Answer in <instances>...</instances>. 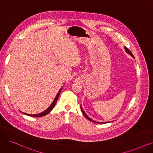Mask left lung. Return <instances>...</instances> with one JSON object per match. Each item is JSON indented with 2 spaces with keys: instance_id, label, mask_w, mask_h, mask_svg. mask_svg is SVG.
Instances as JSON below:
<instances>
[{
  "instance_id": "8db88e82",
  "label": "left lung",
  "mask_w": 153,
  "mask_h": 153,
  "mask_svg": "<svg viewBox=\"0 0 153 153\" xmlns=\"http://www.w3.org/2000/svg\"><path fill=\"white\" fill-rule=\"evenodd\" d=\"M125 51L128 53V54H129L131 57H133V58H134V56L133 55V54L131 53V52L127 48H126L125 46ZM81 110H82V114H83V115L85 116V117L87 118V119H88L89 120V121H91V122H93V123H108L109 122H95L94 120H92L90 117H89L87 116V115L85 114V112L84 111V110H83V108H82V105H81Z\"/></svg>"
}]
</instances>
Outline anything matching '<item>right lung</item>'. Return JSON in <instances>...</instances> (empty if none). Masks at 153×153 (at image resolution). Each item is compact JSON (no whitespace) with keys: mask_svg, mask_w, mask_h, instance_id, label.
<instances>
[{"mask_svg":"<svg viewBox=\"0 0 153 153\" xmlns=\"http://www.w3.org/2000/svg\"><path fill=\"white\" fill-rule=\"evenodd\" d=\"M62 87H61V88L60 90H59V92H58L57 95H56V96L55 99H54L53 102H52V103H51V105H50V107H48L47 109H46V110H45L44 111L42 112V113H39V114H35V115L27 114H25V113H23V112H22V113H23V114H25V115H28V116H31V117H40L45 116L46 115L48 114H49L50 112V111H51L53 110V108L54 107V106H55V105H56V102H57V100H58V99L59 96L60 92H61V90H62Z\"/></svg>","mask_w":153,"mask_h":153,"instance_id":"right-lung-1","label":"right lung"}]
</instances>
